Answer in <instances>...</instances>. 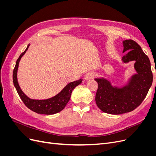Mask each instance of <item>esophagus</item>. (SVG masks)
<instances>
[{
  "instance_id": "obj_1",
  "label": "esophagus",
  "mask_w": 156,
  "mask_h": 156,
  "mask_svg": "<svg viewBox=\"0 0 156 156\" xmlns=\"http://www.w3.org/2000/svg\"><path fill=\"white\" fill-rule=\"evenodd\" d=\"M94 77H95V73L90 72H88V73H86L85 76H84V79L89 80L90 79H93Z\"/></svg>"
}]
</instances>
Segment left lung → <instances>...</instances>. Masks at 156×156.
<instances>
[{
    "instance_id": "8db88e82",
    "label": "left lung",
    "mask_w": 156,
    "mask_h": 156,
    "mask_svg": "<svg viewBox=\"0 0 156 156\" xmlns=\"http://www.w3.org/2000/svg\"><path fill=\"white\" fill-rule=\"evenodd\" d=\"M122 57L124 63L135 61L136 73L132 75L125 86H112L111 83L103 77L95 79L98 84L96 103L103 112L111 115H121L133 111L144 100L152 86L153 75L151 64L140 45L132 40L123 41Z\"/></svg>"
}]
</instances>
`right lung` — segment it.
<instances>
[{
    "instance_id": "1",
    "label": "right lung",
    "mask_w": 156,
    "mask_h": 156,
    "mask_svg": "<svg viewBox=\"0 0 156 156\" xmlns=\"http://www.w3.org/2000/svg\"><path fill=\"white\" fill-rule=\"evenodd\" d=\"M29 45H28L27 49L20 55V57L16 61V66L14 68L13 72V82L14 87H16V90L23 102L31 111L37 113V114L49 115L56 114V113H58L64 109V108L67 105V103L70 100L72 90L82 83L83 79H80L77 81L68 83L56 96L47 99V100H33V99L29 98L21 90L20 85H19L17 77L20 61L22 56L25 55L26 51L29 49Z\"/></svg>"
}]
</instances>
